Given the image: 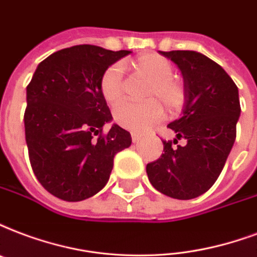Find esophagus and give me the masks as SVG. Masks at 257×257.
<instances>
[{"label":"esophagus","instance_id":"1","mask_svg":"<svg viewBox=\"0 0 257 257\" xmlns=\"http://www.w3.org/2000/svg\"><path fill=\"white\" fill-rule=\"evenodd\" d=\"M131 136H132V142L133 143H139V142H140V140H142L143 135H142V133L132 132V135H131Z\"/></svg>","mask_w":257,"mask_h":257}]
</instances>
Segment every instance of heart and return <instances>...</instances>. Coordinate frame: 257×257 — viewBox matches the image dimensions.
Listing matches in <instances>:
<instances>
[{
    "mask_svg": "<svg viewBox=\"0 0 257 257\" xmlns=\"http://www.w3.org/2000/svg\"><path fill=\"white\" fill-rule=\"evenodd\" d=\"M133 68L150 81L144 98L146 102H124L114 110L117 124L129 131L142 132L159 121L163 115V106L168 113H175L185 105L186 90L181 79L174 74V66L162 55L144 54L132 62ZM99 90L109 105H117L122 99V68L111 64L101 76Z\"/></svg>",
    "mask_w": 257,
    "mask_h": 257,
    "instance_id": "obj_1",
    "label": "heart"
}]
</instances>
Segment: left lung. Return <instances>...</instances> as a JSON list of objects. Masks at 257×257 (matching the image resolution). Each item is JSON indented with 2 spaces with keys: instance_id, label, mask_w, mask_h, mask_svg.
<instances>
[{
  "instance_id": "8db88e82",
  "label": "left lung",
  "mask_w": 257,
  "mask_h": 257,
  "mask_svg": "<svg viewBox=\"0 0 257 257\" xmlns=\"http://www.w3.org/2000/svg\"><path fill=\"white\" fill-rule=\"evenodd\" d=\"M179 67L186 99L182 114L168 124L183 147L163 142L159 159L147 164L155 189L175 199H193L214 185L228 159L241 113L238 89L220 64L197 51H159Z\"/></svg>"
}]
</instances>
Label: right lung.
I'll return each mask as SVG.
<instances>
[{"mask_svg":"<svg viewBox=\"0 0 257 257\" xmlns=\"http://www.w3.org/2000/svg\"><path fill=\"white\" fill-rule=\"evenodd\" d=\"M131 54L102 47L74 46L39 64L27 86L25 140L37 181L55 197L78 202L102 190L114 155L132 144L113 120L99 82L107 67Z\"/></svg>","mask_w":257,"mask_h":257,"instance_id":"right-lung-1","label":"right lung"}]
</instances>
